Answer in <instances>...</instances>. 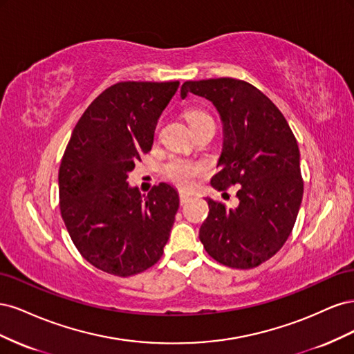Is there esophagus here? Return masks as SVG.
Wrapping results in <instances>:
<instances>
[{"label": "esophagus", "instance_id": "obj_1", "mask_svg": "<svg viewBox=\"0 0 354 354\" xmlns=\"http://www.w3.org/2000/svg\"><path fill=\"white\" fill-rule=\"evenodd\" d=\"M190 198H192L190 195H187V194H183V192H181V194H180V203H181V205H183V203H186V202H187Z\"/></svg>", "mask_w": 354, "mask_h": 354}]
</instances>
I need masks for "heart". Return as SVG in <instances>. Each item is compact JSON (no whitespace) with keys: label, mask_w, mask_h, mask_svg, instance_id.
Instances as JSON below:
<instances>
[{"label":"heart","mask_w":354,"mask_h":354,"mask_svg":"<svg viewBox=\"0 0 354 354\" xmlns=\"http://www.w3.org/2000/svg\"><path fill=\"white\" fill-rule=\"evenodd\" d=\"M186 120L192 130L199 124L211 120V116L199 109H190L186 112ZM205 173V165L185 158H171L164 165L165 177L181 189H192L196 183V178Z\"/></svg>","instance_id":"1"}]
</instances>
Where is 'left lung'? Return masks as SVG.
<instances>
[{"instance_id":"obj_1","label":"left lung","mask_w":354,"mask_h":354,"mask_svg":"<svg viewBox=\"0 0 354 354\" xmlns=\"http://www.w3.org/2000/svg\"><path fill=\"white\" fill-rule=\"evenodd\" d=\"M189 93L209 100L223 124L220 171L212 187L241 185L234 208L207 198L209 212L199 239L218 263L252 269L282 248L295 224L303 199L297 140L282 112L248 82L186 81L181 99Z\"/></svg>"}]
</instances>
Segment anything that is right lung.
I'll return each mask as SVG.
<instances>
[{
    "instance_id": "right-lung-1",
    "label": "right lung",
    "mask_w": 354,
    "mask_h": 354,
    "mask_svg": "<svg viewBox=\"0 0 354 354\" xmlns=\"http://www.w3.org/2000/svg\"><path fill=\"white\" fill-rule=\"evenodd\" d=\"M171 82H118L80 118L59 169L60 212L80 254L97 269L127 277L164 252L178 192L159 183L147 196L127 178L152 149L160 113L178 88Z\"/></svg>"
}]
</instances>
